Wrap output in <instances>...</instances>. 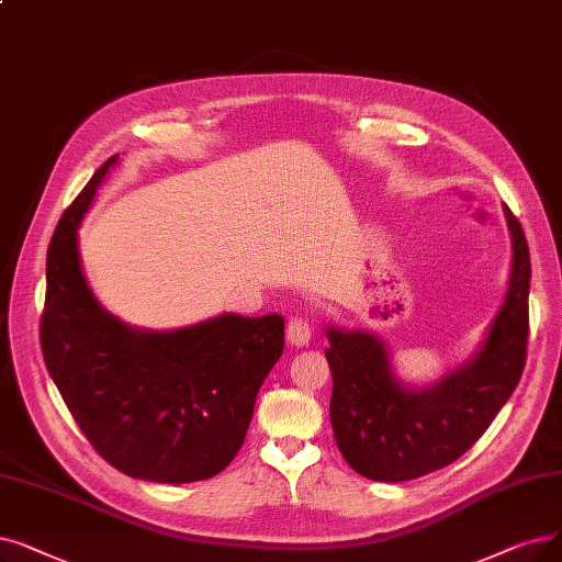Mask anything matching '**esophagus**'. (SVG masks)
<instances>
[{"label": "esophagus", "instance_id": "esophagus-1", "mask_svg": "<svg viewBox=\"0 0 562 562\" xmlns=\"http://www.w3.org/2000/svg\"><path fill=\"white\" fill-rule=\"evenodd\" d=\"M312 337V324L303 316H294L286 324V341L291 347H307V341Z\"/></svg>", "mask_w": 562, "mask_h": 562}]
</instances>
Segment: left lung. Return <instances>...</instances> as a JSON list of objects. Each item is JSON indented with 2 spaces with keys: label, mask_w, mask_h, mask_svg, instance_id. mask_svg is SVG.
I'll return each mask as SVG.
<instances>
[{
  "label": "left lung",
  "mask_w": 562,
  "mask_h": 562,
  "mask_svg": "<svg viewBox=\"0 0 562 562\" xmlns=\"http://www.w3.org/2000/svg\"><path fill=\"white\" fill-rule=\"evenodd\" d=\"M512 263L505 301L469 362L427 387L404 385L383 341L368 330L326 328L333 372L330 423L349 467L404 482L448 467L486 431L521 379L528 345L530 252L505 206Z\"/></svg>",
  "instance_id": "obj_1"
}]
</instances>
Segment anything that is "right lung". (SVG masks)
Returning a JSON list of instances; mask_svg holds the SVG:
<instances>
[{
	"mask_svg": "<svg viewBox=\"0 0 562 562\" xmlns=\"http://www.w3.org/2000/svg\"><path fill=\"white\" fill-rule=\"evenodd\" d=\"M116 156L64 211L47 248L45 368L108 463L137 480L183 484L229 467L263 379L284 349V319L221 314L179 330H139L110 314L82 271L78 227Z\"/></svg>",
	"mask_w": 562,
	"mask_h": 562,
	"instance_id": "obj_1",
	"label": "right lung"
}]
</instances>
